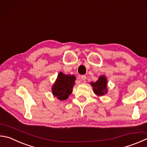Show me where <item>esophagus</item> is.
<instances>
[{"instance_id":"obj_1","label":"esophagus","mask_w":147,"mask_h":147,"mask_svg":"<svg viewBox=\"0 0 147 147\" xmlns=\"http://www.w3.org/2000/svg\"><path fill=\"white\" fill-rule=\"evenodd\" d=\"M81 79L83 81H85L86 80V76L85 75H82L81 76Z\"/></svg>"}]
</instances>
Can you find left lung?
I'll return each instance as SVG.
<instances>
[{
  "label": "left lung",
  "instance_id": "1",
  "mask_svg": "<svg viewBox=\"0 0 147 147\" xmlns=\"http://www.w3.org/2000/svg\"><path fill=\"white\" fill-rule=\"evenodd\" d=\"M92 86L93 87V90L96 94L98 96H102L104 94H106L107 92V79L105 76H100L98 80L95 83H90Z\"/></svg>",
  "mask_w": 147,
  "mask_h": 147
}]
</instances>
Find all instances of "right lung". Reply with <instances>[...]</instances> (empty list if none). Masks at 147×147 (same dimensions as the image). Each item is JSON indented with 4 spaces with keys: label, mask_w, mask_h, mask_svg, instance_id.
<instances>
[{
    "label": "right lung",
    "mask_w": 147,
    "mask_h": 147,
    "mask_svg": "<svg viewBox=\"0 0 147 147\" xmlns=\"http://www.w3.org/2000/svg\"><path fill=\"white\" fill-rule=\"evenodd\" d=\"M75 80L74 75H66L60 73L52 87L53 95L60 100H66L71 94Z\"/></svg>",
    "instance_id": "add662e5"
}]
</instances>
